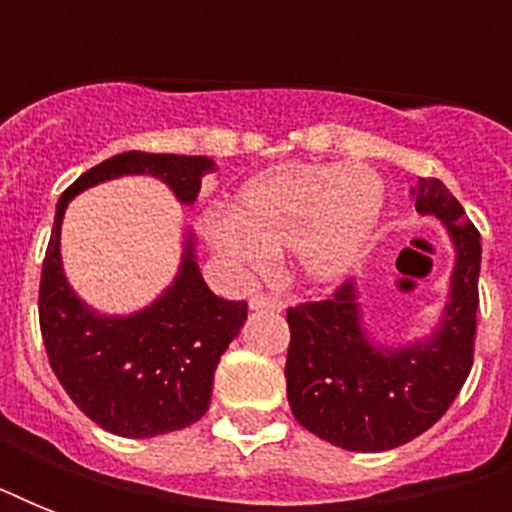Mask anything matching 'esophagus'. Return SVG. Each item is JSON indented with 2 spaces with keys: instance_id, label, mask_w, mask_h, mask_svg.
Returning <instances> with one entry per match:
<instances>
[{
  "instance_id": "obj_1",
  "label": "esophagus",
  "mask_w": 512,
  "mask_h": 512,
  "mask_svg": "<svg viewBox=\"0 0 512 512\" xmlns=\"http://www.w3.org/2000/svg\"><path fill=\"white\" fill-rule=\"evenodd\" d=\"M249 308H252V311H263V308H268V311H281V308H284V303H281V300H276V297L252 295L249 297Z\"/></svg>"
}]
</instances>
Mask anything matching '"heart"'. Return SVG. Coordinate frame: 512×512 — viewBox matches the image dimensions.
Returning <instances> with one entry per match:
<instances>
[{
	"instance_id": "1",
	"label": "heart",
	"mask_w": 512,
	"mask_h": 512,
	"mask_svg": "<svg viewBox=\"0 0 512 512\" xmlns=\"http://www.w3.org/2000/svg\"><path fill=\"white\" fill-rule=\"evenodd\" d=\"M385 207L382 177L364 164H281L249 177L231 215L204 217V236L233 271L252 276L292 249L311 284H335L364 257Z\"/></svg>"
}]
</instances>
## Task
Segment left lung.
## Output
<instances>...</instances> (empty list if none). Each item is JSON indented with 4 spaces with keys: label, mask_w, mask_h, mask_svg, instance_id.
Instances as JSON below:
<instances>
[{
    "label": "left lung",
    "mask_w": 512,
    "mask_h": 512,
    "mask_svg": "<svg viewBox=\"0 0 512 512\" xmlns=\"http://www.w3.org/2000/svg\"><path fill=\"white\" fill-rule=\"evenodd\" d=\"M414 209L454 247L449 300L425 337L380 345L364 327L356 281L321 303L289 308L287 398L313 436L348 452H388L436 425L468 380L476 340L481 236L436 177L412 188Z\"/></svg>",
    "instance_id": "8db88e82"
}]
</instances>
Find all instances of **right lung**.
I'll use <instances>...</instances> for the list:
<instances>
[{
  "instance_id": "add662e5",
  "label": "right lung",
  "mask_w": 512,
  "mask_h": 512,
  "mask_svg": "<svg viewBox=\"0 0 512 512\" xmlns=\"http://www.w3.org/2000/svg\"><path fill=\"white\" fill-rule=\"evenodd\" d=\"M212 170L209 156L130 151L76 177L55 207L39 284L44 348L71 401L114 436L154 438L201 420L212 401L217 361L244 327L247 303L223 300L207 287L188 231L175 279L154 303L127 316L98 313L63 271L60 228L68 201L106 180L151 175L191 207L201 177Z\"/></svg>"
}]
</instances>
